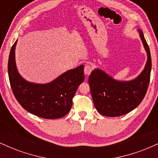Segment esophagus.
I'll return each mask as SVG.
<instances>
[{
    "instance_id": "34e87169",
    "label": "esophagus",
    "mask_w": 158,
    "mask_h": 158,
    "mask_svg": "<svg viewBox=\"0 0 158 158\" xmlns=\"http://www.w3.org/2000/svg\"><path fill=\"white\" fill-rule=\"evenodd\" d=\"M93 70V67L90 64H86L85 66L84 72L86 75H90V73H91V71Z\"/></svg>"
}]
</instances>
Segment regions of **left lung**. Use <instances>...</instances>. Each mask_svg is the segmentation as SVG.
<instances>
[{
  "instance_id": "left-lung-1",
  "label": "left lung",
  "mask_w": 158,
  "mask_h": 158,
  "mask_svg": "<svg viewBox=\"0 0 158 158\" xmlns=\"http://www.w3.org/2000/svg\"><path fill=\"white\" fill-rule=\"evenodd\" d=\"M139 32L148 56L144 70L139 77L131 81H119L99 69H95L89 76L94 106L103 116L114 117L129 113L140 104L147 92L152 70L151 54L143 33L140 30Z\"/></svg>"
}]
</instances>
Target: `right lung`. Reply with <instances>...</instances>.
Returning <instances> with one entry per match:
<instances>
[{"label":"right lung","instance_id":"add662e5","mask_svg":"<svg viewBox=\"0 0 158 158\" xmlns=\"http://www.w3.org/2000/svg\"><path fill=\"white\" fill-rule=\"evenodd\" d=\"M15 44L8 61L9 79L14 96L23 108L37 117L58 119L70 111L79 85L84 81V66L65 72L44 85L28 82L20 76L15 61Z\"/></svg>","mask_w":158,"mask_h":158}]
</instances>
